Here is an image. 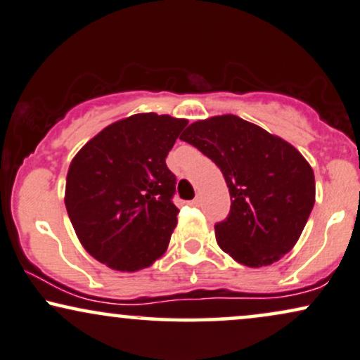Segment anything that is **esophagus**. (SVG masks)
I'll use <instances>...</instances> for the list:
<instances>
[{"label":"esophagus","mask_w":360,"mask_h":360,"mask_svg":"<svg viewBox=\"0 0 360 360\" xmlns=\"http://www.w3.org/2000/svg\"><path fill=\"white\" fill-rule=\"evenodd\" d=\"M199 204H201V199H199V198H194V199H193V201H191V202H189V206H193V207H198V206H199Z\"/></svg>","instance_id":"1"}]
</instances>
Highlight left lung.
<instances>
[{
  "label": "left lung",
  "instance_id": "1",
  "mask_svg": "<svg viewBox=\"0 0 360 360\" xmlns=\"http://www.w3.org/2000/svg\"><path fill=\"white\" fill-rule=\"evenodd\" d=\"M181 139L216 162L229 188V216L214 226L222 251L249 267L288 254L316 202L314 171L302 154L234 115L195 121Z\"/></svg>",
  "mask_w": 360,
  "mask_h": 360
}]
</instances>
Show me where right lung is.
<instances>
[{"label": "right lung", "instance_id": "right-lung-1", "mask_svg": "<svg viewBox=\"0 0 360 360\" xmlns=\"http://www.w3.org/2000/svg\"><path fill=\"white\" fill-rule=\"evenodd\" d=\"M186 124L133 115L104 127L71 161L68 216L86 251L111 269L136 272L166 252L179 212L166 156Z\"/></svg>", "mask_w": 360, "mask_h": 360}]
</instances>
